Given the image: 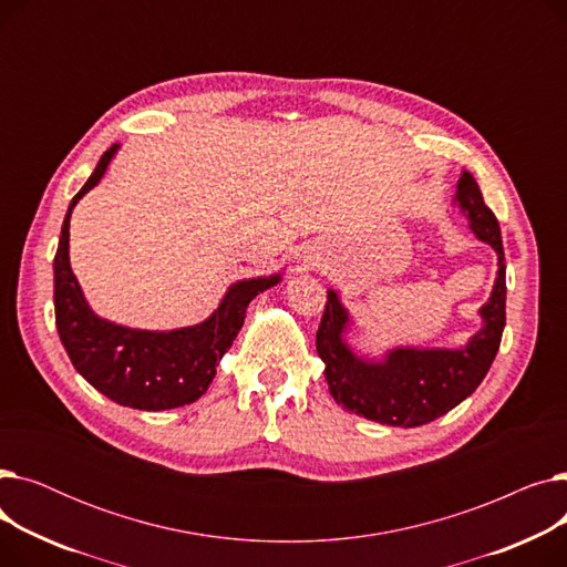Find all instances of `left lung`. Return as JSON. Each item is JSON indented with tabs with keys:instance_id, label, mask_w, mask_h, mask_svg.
<instances>
[{
	"instance_id": "obj_1",
	"label": "left lung",
	"mask_w": 567,
	"mask_h": 567,
	"mask_svg": "<svg viewBox=\"0 0 567 567\" xmlns=\"http://www.w3.org/2000/svg\"><path fill=\"white\" fill-rule=\"evenodd\" d=\"M453 204L468 229L492 246L498 271L487 303L478 310L483 326L462 347H393L381 355H363L347 342L351 315L340 293L329 289L317 331L333 400L368 421L391 427H419L464 402L492 368L505 326V257L501 227L471 172H462Z\"/></svg>"
}]
</instances>
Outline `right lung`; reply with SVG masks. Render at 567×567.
<instances>
[{
	"mask_svg": "<svg viewBox=\"0 0 567 567\" xmlns=\"http://www.w3.org/2000/svg\"><path fill=\"white\" fill-rule=\"evenodd\" d=\"M116 152L118 144H112L71 199L54 255V321L73 368L99 393L122 406L165 411L190 404L208 391L225 351L241 331L250 301L276 287L282 274L236 280L212 315L184 329L144 331L99 317L71 268L69 227L75 204L101 184Z\"/></svg>",
	"mask_w": 567,
	"mask_h": 567,
	"instance_id": "1",
	"label": "right lung"
}]
</instances>
